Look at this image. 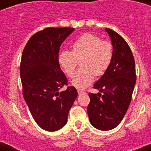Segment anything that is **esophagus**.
Segmentation results:
<instances>
[{
  "label": "esophagus",
  "instance_id": "34e87169",
  "mask_svg": "<svg viewBox=\"0 0 151 151\" xmlns=\"http://www.w3.org/2000/svg\"><path fill=\"white\" fill-rule=\"evenodd\" d=\"M77 91H78V94L80 95V94H81V93H83L84 92V91L83 90H81V89H78L77 90Z\"/></svg>",
  "mask_w": 151,
  "mask_h": 151
}]
</instances>
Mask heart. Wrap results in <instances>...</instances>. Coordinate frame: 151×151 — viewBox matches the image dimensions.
Segmentation results:
<instances>
[{
  "label": "heart",
  "instance_id": "obj_1",
  "mask_svg": "<svg viewBox=\"0 0 151 151\" xmlns=\"http://www.w3.org/2000/svg\"><path fill=\"white\" fill-rule=\"evenodd\" d=\"M113 56V45L109 41L86 32L73 42L71 51H61L59 63L67 76L71 77L81 61V69L75 74L71 83L77 88H84L93 81L95 76L106 73Z\"/></svg>",
  "mask_w": 151,
  "mask_h": 151
}]
</instances>
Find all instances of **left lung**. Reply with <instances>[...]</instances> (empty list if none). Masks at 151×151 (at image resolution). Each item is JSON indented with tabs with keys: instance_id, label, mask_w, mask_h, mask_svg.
Instances as JSON below:
<instances>
[{
	"instance_id": "obj_1",
	"label": "left lung",
	"mask_w": 151,
	"mask_h": 151,
	"mask_svg": "<svg viewBox=\"0 0 151 151\" xmlns=\"http://www.w3.org/2000/svg\"><path fill=\"white\" fill-rule=\"evenodd\" d=\"M113 47L112 63L106 73L94 84L100 92L89 93L87 113L90 122L100 130L116 128L130 104L136 82L135 62L127 42L118 32L106 28Z\"/></svg>"
}]
</instances>
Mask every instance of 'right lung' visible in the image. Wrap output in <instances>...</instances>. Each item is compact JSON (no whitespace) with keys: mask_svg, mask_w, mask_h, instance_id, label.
I'll list each match as a JSON object with an SVG mask.
<instances>
[{"mask_svg":"<svg viewBox=\"0 0 151 151\" xmlns=\"http://www.w3.org/2000/svg\"><path fill=\"white\" fill-rule=\"evenodd\" d=\"M74 29L46 27L29 38L22 55V95L33 119L46 131H57L65 125L78 95L74 86H68L59 63L61 44ZM65 85L67 90L60 92Z\"/></svg>","mask_w":151,"mask_h":151,"instance_id":"add662e5","label":"right lung"}]
</instances>
